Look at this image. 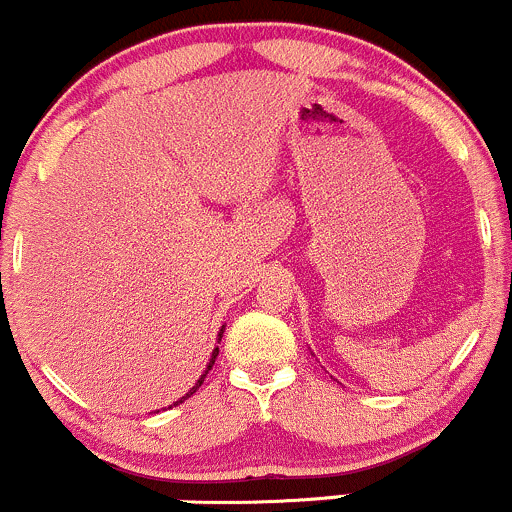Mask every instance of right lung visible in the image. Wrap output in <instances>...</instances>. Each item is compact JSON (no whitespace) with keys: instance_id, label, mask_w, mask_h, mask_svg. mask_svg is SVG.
<instances>
[{"instance_id":"add662e5","label":"right lung","mask_w":512,"mask_h":512,"mask_svg":"<svg viewBox=\"0 0 512 512\" xmlns=\"http://www.w3.org/2000/svg\"><path fill=\"white\" fill-rule=\"evenodd\" d=\"M222 334H224V329H219V339H222ZM217 354H219V349H214V351H212V359H210V364H207V371H210V368H212V364H214V359H217ZM207 371H205V373H202V376H200V381H197V383H195V386H192V388L188 390V393H185V395H183V398H180V400H178V403H183V400H188V398H190V395H192V393H195V390L202 386V381H205ZM178 403H173V405H178Z\"/></svg>"}]
</instances>
